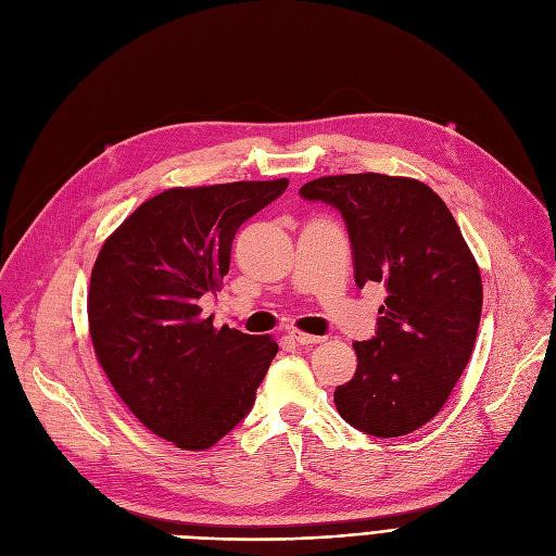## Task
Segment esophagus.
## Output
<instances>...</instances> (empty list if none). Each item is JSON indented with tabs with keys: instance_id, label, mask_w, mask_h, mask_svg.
<instances>
[{
	"instance_id": "34e87169",
	"label": "esophagus",
	"mask_w": 556,
	"mask_h": 556,
	"mask_svg": "<svg viewBox=\"0 0 556 556\" xmlns=\"http://www.w3.org/2000/svg\"><path fill=\"white\" fill-rule=\"evenodd\" d=\"M289 337H292L296 343H301V346H314V343L326 341V337H321V334H307L301 330H289Z\"/></svg>"
}]
</instances>
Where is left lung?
<instances>
[{
	"label": "left lung",
	"mask_w": 556,
	"mask_h": 556,
	"mask_svg": "<svg viewBox=\"0 0 556 556\" xmlns=\"http://www.w3.org/2000/svg\"><path fill=\"white\" fill-rule=\"evenodd\" d=\"M301 197L346 222L355 282L387 289L378 332L355 341V376L334 389L341 418L391 439L432 420L462 378L478 339L482 278L464 235L426 182L341 174L305 182Z\"/></svg>",
	"instance_id": "1"
}]
</instances>
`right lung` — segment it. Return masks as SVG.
<instances>
[{"mask_svg": "<svg viewBox=\"0 0 556 556\" xmlns=\"http://www.w3.org/2000/svg\"><path fill=\"white\" fill-rule=\"evenodd\" d=\"M289 180L172 188L144 201L103 242L88 292L90 337L124 405L182 451L213 447L255 403L278 343L213 326L235 232Z\"/></svg>", "mask_w": 556, "mask_h": 556, "instance_id": "1", "label": "right lung"}]
</instances>
